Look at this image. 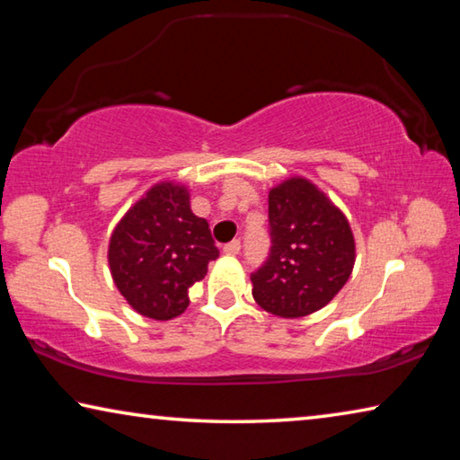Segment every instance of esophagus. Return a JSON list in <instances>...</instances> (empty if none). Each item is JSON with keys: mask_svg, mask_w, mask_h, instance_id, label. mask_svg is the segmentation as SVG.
I'll use <instances>...</instances> for the list:
<instances>
[{"mask_svg": "<svg viewBox=\"0 0 460 460\" xmlns=\"http://www.w3.org/2000/svg\"><path fill=\"white\" fill-rule=\"evenodd\" d=\"M223 252L229 253V255H237L241 252V241L239 239L229 241V243L223 245Z\"/></svg>", "mask_w": 460, "mask_h": 460, "instance_id": "obj_1", "label": "esophagus"}]
</instances>
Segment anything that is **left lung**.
<instances>
[{"instance_id": "left-lung-1", "label": "left lung", "mask_w": 460, "mask_h": 460, "mask_svg": "<svg viewBox=\"0 0 460 460\" xmlns=\"http://www.w3.org/2000/svg\"><path fill=\"white\" fill-rule=\"evenodd\" d=\"M270 255L252 274L253 298L282 318L313 314L351 276L355 239L347 217L306 178L270 190Z\"/></svg>"}]
</instances>
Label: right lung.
I'll return each instance as SVG.
<instances>
[{
	"label": "right lung",
	"instance_id": "1",
	"mask_svg": "<svg viewBox=\"0 0 460 460\" xmlns=\"http://www.w3.org/2000/svg\"><path fill=\"white\" fill-rule=\"evenodd\" d=\"M109 268L129 306L170 321L189 306L192 284L219 258L208 223L190 211L189 190L160 182L129 208L109 241Z\"/></svg>",
	"mask_w": 460,
	"mask_h": 460
}]
</instances>
